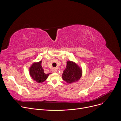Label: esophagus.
<instances>
[{"instance_id":"34e87169","label":"esophagus","mask_w":121,"mask_h":121,"mask_svg":"<svg viewBox=\"0 0 121 121\" xmlns=\"http://www.w3.org/2000/svg\"><path fill=\"white\" fill-rule=\"evenodd\" d=\"M52 71H53V72H54V73H56V72H57V68H54L53 69H52Z\"/></svg>"}]
</instances>
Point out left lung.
I'll return each instance as SVG.
<instances>
[{
  "mask_svg": "<svg viewBox=\"0 0 121 121\" xmlns=\"http://www.w3.org/2000/svg\"><path fill=\"white\" fill-rule=\"evenodd\" d=\"M82 75V70L76 63L67 61L66 66L63 71L62 78L68 84H71L79 80Z\"/></svg>",
  "mask_w": 121,
  "mask_h": 121,
  "instance_id": "8db88e82",
  "label": "left lung"
}]
</instances>
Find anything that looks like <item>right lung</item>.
Segmentation results:
<instances>
[{
    "instance_id": "add662e5",
    "label": "right lung",
    "mask_w": 121,
    "mask_h": 121,
    "mask_svg": "<svg viewBox=\"0 0 121 121\" xmlns=\"http://www.w3.org/2000/svg\"><path fill=\"white\" fill-rule=\"evenodd\" d=\"M41 64L42 60L38 62H34L29 68L30 76L37 83L44 82L47 78L49 74H50V73H44Z\"/></svg>"
}]
</instances>
